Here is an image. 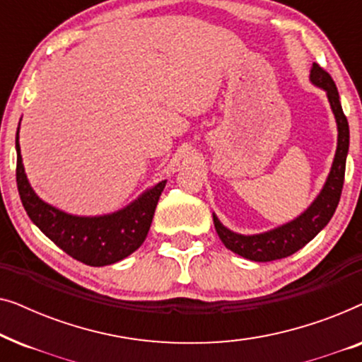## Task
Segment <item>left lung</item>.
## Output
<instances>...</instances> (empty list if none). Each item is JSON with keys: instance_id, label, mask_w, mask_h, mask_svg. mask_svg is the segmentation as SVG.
<instances>
[{"instance_id": "obj_1", "label": "left lung", "mask_w": 362, "mask_h": 362, "mask_svg": "<svg viewBox=\"0 0 362 362\" xmlns=\"http://www.w3.org/2000/svg\"><path fill=\"white\" fill-rule=\"evenodd\" d=\"M310 78L315 86L325 88L328 100L333 108V113L338 123V148L333 166H331L329 176L326 180V185L321 189L320 196L316 197L313 204L306 209L300 217L288 224L276 227V229L265 232L259 235H240L229 229H226L221 224L219 219L214 217V227L217 235L222 240L227 249L234 254L244 257V259L255 262H272L285 259L295 252H298L301 247H305L323 227L328 224L333 217L338 202L341 199V191L344 185V171H346V156L349 150V125L346 118L343 107L339 102V93L336 88V83L328 72L320 64L313 62V67L310 71Z\"/></svg>"}]
</instances>
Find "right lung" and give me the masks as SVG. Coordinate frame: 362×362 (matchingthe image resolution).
Wrapping results in <instances>:
<instances>
[{"label":"right lung","mask_w":362,"mask_h":362,"mask_svg":"<svg viewBox=\"0 0 362 362\" xmlns=\"http://www.w3.org/2000/svg\"><path fill=\"white\" fill-rule=\"evenodd\" d=\"M16 153L18 191L29 219L72 259L90 267L110 265L133 254L145 242L166 181L158 182L125 209L110 216H71L42 202L29 186L18 138Z\"/></svg>","instance_id":"1"}]
</instances>
